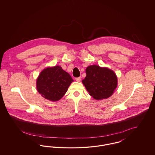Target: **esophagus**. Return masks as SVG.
Masks as SVG:
<instances>
[{"label":"esophagus","instance_id":"obj_1","mask_svg":"<svg viewBox=\"0 0 155 155\" xmlns=\"http://www.w3.org/2000/svg\"><path fill=\"white\" fill-rule=\"evenodd\" d=\"M75 81H77V82H80V81H81V77L75 78Z\"/></svg>","mask_w":155,"mask_h":155}]
</instances>
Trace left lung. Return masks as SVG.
<instances>
[{
  "label": "left lung",
  "mask_w": 155,
  "mask_h": 155,
  "mask_svg": "<svg viewBox=\"0 0 155 155\" xmlns=\"http://www.w3.org/2000/svg\"><path fill=\"white\" fill-rule=\"evenodd\" d=\"M86 77L82 81L89 95L96 100L110 97L117 87V77L107 67L92 65L86 68Z\"/></svg>",
  "instance_id": "1"
}]
</instances>
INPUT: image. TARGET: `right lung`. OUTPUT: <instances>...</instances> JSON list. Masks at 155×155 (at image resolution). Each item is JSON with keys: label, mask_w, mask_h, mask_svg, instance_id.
<instances>
[{"label": "right lung", "mask_w": 155, "mask_h": 155, "mask_svg": "<svg viewBox=\"0 0 155 155\" xmlns=\"http://www.w3.org/2000/svg\"><path fill=\"white\" fill-rule=\"evenodd\" d=\"M73 81L70 75L61 67H48L37 78V91L45 99L52 102L58 101L65 95Z\"/></svg>", "instance_id": "1"}]
</instances>
